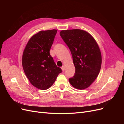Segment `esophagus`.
<instances>
[{"label":"esophagus","mask_w":124,"mask_h":124,"mask_svg":"<svg viewBox=\"0 0 124 124\" xmlns=\"http://www.w3.org/2000/svg\"><path fill=\"white\" fill-rule=\"evenodd\" d=\"M62 71H64L65 70V67L64 66H62Z\"/></svg>","instance_id":"34e87169"}]
</instances>
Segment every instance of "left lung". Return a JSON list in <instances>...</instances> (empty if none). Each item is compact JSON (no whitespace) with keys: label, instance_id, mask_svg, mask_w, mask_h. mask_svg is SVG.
<instances>
[{"label":"left lung","instance_id":"1","mask_svg":"<svg viewBox=\"0 0 124 124\" xmlns=\"http://www.w3.org/2000/svg\"><path fill=\"white\" fill-rule=\"evenodd\" d=\"M60 35L68 46L76 68L75 74L69 78L70 84L78 89L88 87L99 73L102 58L95 39L81 29L62 31Z\"/></svg>","mask_w":124,"mask_h":124}]
</instances>
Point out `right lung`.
I'll use <instances>...</instances> for the list:
<instances>
[{"instance_id": "right-lung-1", "label": "right lung", "mask_w": 124, "mask_h": 124, "mask_svg": "<svg viewBox=\"0 0 124 124\" xmlns=\"http://www.w3.org/2000/svg\"><path fill=\"white\" fill-rule=\"evenodd\" d=\"M57 31H42L31 37L22 56V66L26 77L36 88L46 90L55 82L61 68L50 54Z\"/></svg>"}]
</instances>
